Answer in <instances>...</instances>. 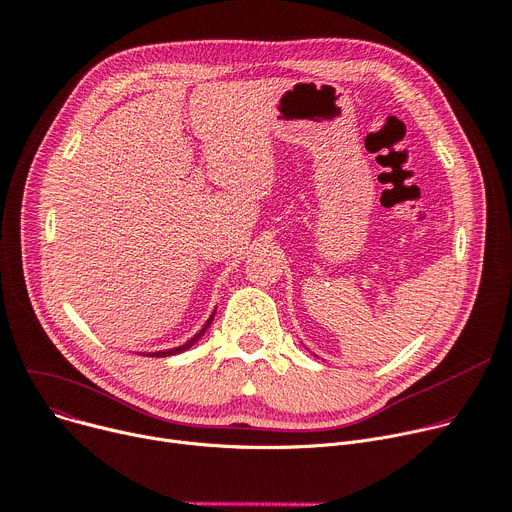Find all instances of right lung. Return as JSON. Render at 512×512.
Wrapping results in <instances>:
<instances>
[{
	"instance_id": "right-lung-1",
	"label": "right lung",
	"mask_w": 512,
	"mask_h": 512,
	"mask_svg": "<svg viewBox=\"0 0 512 512\" xmlns=\"http://www.w3.org/2000/svg\"><path fill=\"white\" fill-rule=\"evenodd\" d=\"M214 315H216V311L210 315V319L206 321V325H203L191 339H189V342H185L183 346H179V348H173V350H162V352H148L146 356H154V358H166V356H175V354H181V352H185V350H189L195 342H197V339H201V335L203 333H206L208 331V327L212 325V321H214Z\"/></svg>"
}]
</instances>
